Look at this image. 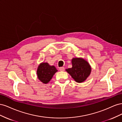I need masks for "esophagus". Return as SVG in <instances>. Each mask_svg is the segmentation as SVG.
<instances>
[{
    "mask_svg": "<svg viewBox=\"0 0 122 122\" xmlns=\"http://www.w3.org/2000/svg\"><path fill=\"white\" fill-rule=\"evenodd\" d=\"M59 69H60V71H64V70H65V68L63 67H60Z\"/></svg>",
    "mask_w": 122,
    "mask_h": 122,
    "instance_id": "obj_1",
    "label": "esophagus"
}]
</instances>
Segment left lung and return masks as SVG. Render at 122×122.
<instances>
[{"label": "left lung", "mask_w": 122, "mask_h": 122, "mask_svg": "<svg viewBox=\"0 0 122 122\" xmlns=\"http://www.w3.org/2000/svg\"><path fill=\"white\" fill-rule=\"evenodd\" d=\"M72 67L66 71L77 82H82L90 75L91 68L88 62L82 58H74L72 60Z\"/></svg>", "instance_id": "8db88e82"}]
</instances>
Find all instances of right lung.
<instances>
[{
	"mask_svg": "<svg viewBox=\"0 0 122 122\" xmlns=\"http://www.w3.org/2000/svg\"><path fill=\"white\" fill-rule=\"evenodd\" d=\"M57 71L54 66H51L47 62L41 64L37 70L39 79L44 83H47L52 78L54 74Z\"/></svg>",
	"mask_w": 122,
	"mask_h": 122,
	"instance_id": "right-lung-1",
	"label": "right lung"
}]
</instances>
